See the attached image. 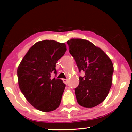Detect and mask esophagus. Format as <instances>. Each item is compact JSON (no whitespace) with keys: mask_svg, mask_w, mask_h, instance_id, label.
Wrapping results in <instances>:
<instances>
[{"mask_svg":"<svg viewBox=\"0 0 132 132\" xmlns=\"http://www.w3.org/2000/svg\"><path fill=\"white\" fill-rule=\"evenodd\" d=\"M63 81L64 83H65L66 84H67L68 83V79H63Z\"/></svg>","mask_w":132,"mask_h":132,"instance_id":"1","label":"esophagus"}]
</instances>
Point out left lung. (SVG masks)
<instances>
[{"mask_svg": "<svg viewBox=\"0 0 132 132\" xmlns=\"http://www.w3.org/2000/svg\"><path fill=\"white\" fill-rule=\"evenodd\" d=\"M69 52L74 57L84 77L75 89L77 101L85 108H93L101 104L108 95L112 86L113 65L101 48L88 40L72 38L67 41Z\"/></svg>", "mask_w": 132, "mask_h": 132, "instance_id": "1", "label": "left lung"}]
</instances>
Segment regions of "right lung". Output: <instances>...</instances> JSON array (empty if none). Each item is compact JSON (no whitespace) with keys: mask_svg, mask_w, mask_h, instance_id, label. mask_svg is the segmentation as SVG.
Segmentation results:
<instances>
[{"mask_svg":"<svg viewBox=\"0 0 132 132\" xmlns=\"http://www.w3.org/2000/svg\"><path fill=\"white\" fill-rule=\"evenodd\" d=\"M66 51L64 43L44 40L29 49L17 68L19 88L26 100L42 112L55 110L61 104L66 85L61 79H51L56 74V64Z\"/></svg>","mask_w":132,"mask_h":132,"instance_id":"obj_1","label":"right lung"}]
</instances>
